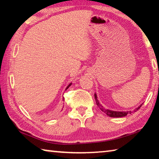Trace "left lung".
<instances>
[{
	"instance_id": "8db88e82",
	"label": "left lung",
	"mask_w": 159,
	"mask_h": 159,
	"mask_svg": "<svg viewBox=\"0 0 159 159\" xmlns=\"http://www.w3.org/2000/svg\"><path fill=\"white\" fill-rule=\"evenodd\" d=\"M95 101H96V104L99 107V108L100 109V110L102 111H103L104 113H105V114L109 116L110 117H114V118H120V117H124L125 116H127L129 114H131L132 111H111V110H109V109H107L104 108V107L101 104H99V102L98 99V98H97V95L95 93ZM142 104L141 105H139L138 108H136L134 110V111L135 112L136 111H138V110L140 108L142 107Z\"/></svg>"
}]
</instances>
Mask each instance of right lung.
<instances>
[{"instance_id": "1", "label": "right lung", "mask_w": 159, "mask_h": 159, "mask_svg": "<svg viewBox=\"0 0 159 159\" xmlns=\"http://www.w3.org/2000/svg\"><path fill=\"white\" fill-rule=\"evenodd\" d=\"M71 85V83H70V84H69V85L68 86H67V87H66V90H67V89H68V88H69V86H70V85ZM63 100H64V98H63Z\"/></svg>"}]
</instances>
